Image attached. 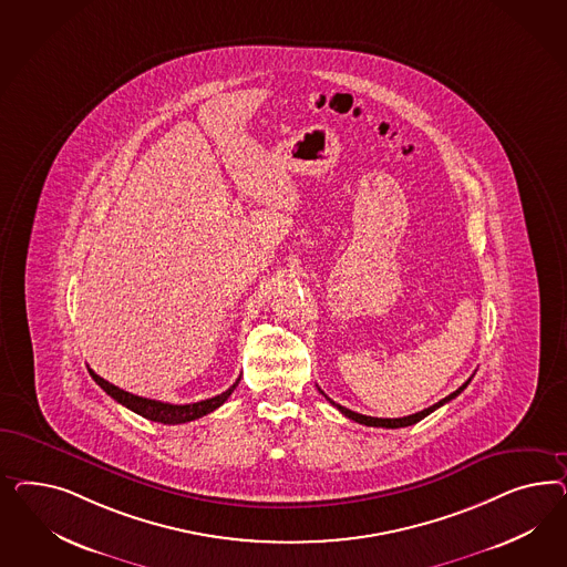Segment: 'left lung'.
I'll list each match as a JSON object with an SVG mask.
<instances>
[{"label": "left lung", "mask_w": 567, "mask_h": 567, "mask_svg": "<svg viewBox=\"0 0 567 567\" xmlns=\"http://www.w3.org/2000/svg\"><path fill=\"white\" fill-rule=\"evenodd\" d=\"M470 380L472 378H467L465 380L464 384L455 391V393H451V395L445 396V399H441L439 403H434V405H430V408H426V410H422V412L412 413V415H405V417H372V415H361V413L358 412H351V410H347V408H343V405H339V403H334L332 399H328L322 391V395L327 396L328 401L339 410V412L343 413L344 417H349V420H353V422H358V424H363V426H374V429H405V426H412V424H417L420 420H424L426 415H430V413L434 412V410H439L441 405H445V403H449L451 399H455V396L460 395L462 391H464L465 386L470 384Z\"/></svg>", "instance_id": "obj_1"}]
</instances>
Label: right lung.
<instances>
[{
  "mask_svg": "<svg viewBox=\"0 0 567 567\" xmlns=\"http://www.w3.org/2000/svg\"><path fill=\"white\" fill-rule=\"evenodd\" d=\"M91 378L102 386L103 391L107 395L112 396L114 401H118L124 408H128L131 412L138 413L152 422H159V424H185L190 420H197L206 413H212L214 410H218L223 405L224 401L230 396V393L237 389L239 380L220 395L212 396L206 401H197V403H187V405H174V403H164V401H155V399H147V396L133 395V393H126L118 386H114L112 382L103 380L102 377H97L93 370H89Z\"/></svg>",
  "mask_w": 567,
  "mask_h": 567,
  "instance_id": "right-lung-1",
  "label": "right lung"
}]
</instances>
